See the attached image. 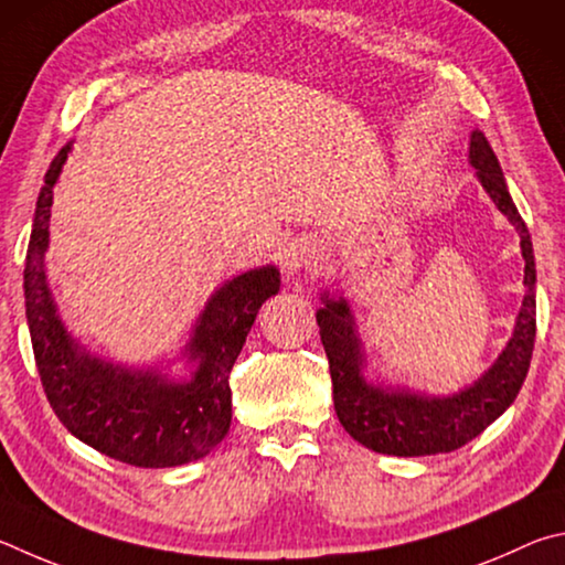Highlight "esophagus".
Returning <instances> with one entry per match:
<instances>
[{
  "instance_id": "esophagus-1",
  "label": "esophagus",
  "mask_w": 565,
  "mask_h": 565,
  "mask_svg": "<svg viewBox=\"0 0 565 565\" xmlns=\"http://www.w3.org/2000/svg\"><path fill=\"white\" fill-rule=\"evenodd\" d=\"M315 263V243L308 235H295L280 247V265L288 277H295Z\"/></svg>"
}]
</instances>
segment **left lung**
<instances>
[{"mask_svg":"<svg viewBox=\"0 0 565 565\" xmlns=\"http://www.w3.org/2000/svg\"><path fill=\"white\" fill-rule=\"evenodd\" d=\"M469 163L477 168L483 191L519 231L521 255L526 260L523 270L526 295L511 340L477 382L447 397L370 382L364 377L367 354L350 302L342 295L322 290L318 324L330 360L334 412L354 441L377 454L431 457L463 447L511 407L529 374L533 340H536V263H533L531 235L511 201L499 158L481 131H471Z\"/></svg>","mask_w":565,"mask_h":565,"instance_id":"1","label":"left lung"}]
</instances>
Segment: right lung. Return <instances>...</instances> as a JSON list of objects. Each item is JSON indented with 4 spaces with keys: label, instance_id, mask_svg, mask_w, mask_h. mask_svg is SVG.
<instances>
[{
    "label": "right lung",
    "instance_id": "right-lung-1",
    "mask_svg": "<svg viewBox=\"0 0 565 565\" xmlns=\"http://www.w3.org/2000/svg\"><path fill=\"white\" fill-rule=\"evenodd\" d=\"M72 146L68 141L54 156L44 175L24 265L26 322L46 399L76 439L116 461L166 469L203 459L231 429L227 380L257 310L280 290V270L255 267L225 280L207 298L183 350L188 380L96 358L64 328L44 267L54 185Z\"/></svg>",
    "mask_w": 565,
    "mask_h": 565
}]
</instances>
